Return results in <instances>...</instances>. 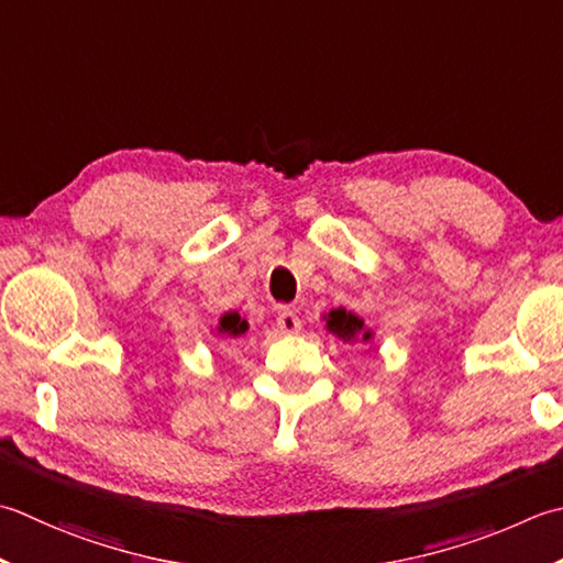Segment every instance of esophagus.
Returning a JSON list of instances; mask_svg holds the SVG:
<instances>
[{"label":"esophagus","mask_w":563,"mask_h":563,"mask_svg":"<svg viewBox=\"0 0 563 563\" xmlns=\"http://www.w3.org/2000/svg\"><path fill=\"white\" fill-rule=\"evenodd\" d=\"M275 324H278L280 334H297L302 329L300 317H297L292 310H283L278 314V319H275Z\"/></svg>","instance_id":"esophagus-1"}]
</instances>
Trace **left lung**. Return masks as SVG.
<instances>
[{"instance_id": "1", "label": "left lung", "mask_w": 563, "mask_h": 563, "mask_svg": "<svg viewBox=\"0 0 563 563\" xmlns=\"http://www.w3.org/2000/svg\"><path fill=\"white\" fill-rule=\"evenodd\" d=\"M327 329L344 341H349V339H356V334L363 329V322L356 314H351L339 307V310H332L327 314ZM368 339H371V332L363 334V341H368Z\"/></svg>"}]
</instances>
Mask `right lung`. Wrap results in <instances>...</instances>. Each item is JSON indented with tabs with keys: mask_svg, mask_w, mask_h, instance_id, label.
<instances>
[{
	"mask_svg": "<svg viewBox=\"0 0 563 563\" xmlns=\"http://www.w3.org/2000/svg\"><path fill=\"white\" fill-rule=\"evenodd\" d=\"M249 329V324H246V319H241L236 312H231V314H224L222 317V322H219V332H224V334H229V336H241Z\"/></svg>",
	"mask_w": 563,
	"mask_h": 563,
	"instance_id": "obj_1",
	"label": "right lung"
}]
</instances>
